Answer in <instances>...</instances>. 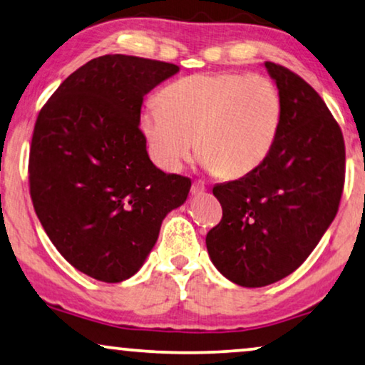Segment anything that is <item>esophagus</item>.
Returning <instances> with one entry per match:
<instances>
[{"instance_id":"obj_1","label":"esophagus","mask_w":365,"mask_h":365,"mask_svg":"<svg viewBox=\"0 0 365 365\" xmlns=\"http://www.w3.org/2000/svg\"><path fill=\"white\" fill-rule=\"evenodd\" d=\"M204 192H206V186H204L201 181L192 182V186H191L192 196H201V194H204Z\"/></svg>"}]
</instances>
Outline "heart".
Instances as JSON below:
<instances>
[{"instance_id": "1", "label": "heart", "mask_w": 365, "mask_h": 365, "mask_svg": "<svg viewBox=\"0 0 365 365\" xmlns=\"http://www.w3.org/2000/svg\"><path fill=\"white\" fill-rule=\"evenodd\" d=\"M282 98L276 84L242 73L192 74L159 94L139 128L153 161L176 173L194 148L204 168L239 179L261 168L282 126Z\"/></svg>"}]
</instances>
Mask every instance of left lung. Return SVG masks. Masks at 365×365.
I'll list each match as a JSON object with an SVG mask.
<instances>
[{"mask_svg":"<svg viewBox=\"0 0 365 365\" xmlns=\"http://www.w3.org/2000/svg\"><path fill=\"white\" fill-rule=\"evenodd\" d=\"M282 98V126L261 168L216 184L222 219L206 236L219 272L242 287L292 274L336 217L346 173L341 128L297 74L264 63Z\"/></svg>","mask_w":365,"mask_h":365,"instance_id":"8db88e82","label":"left lung"}]
</instances>
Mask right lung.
<instances>
[{
    "mask_svg": "<svg viewBox=\"0 0 365 365\" xmlns=\"http://www.w3.org/2000/svg\"><path fill=\"white\" fill-rule=\"evenodd\" d=\"M176 73L171 63L106 54L64 79L39 111L34 211L59 254L98 281L134 276L164 217L187 199L191 179L154 166L139 129L144 96Z\"/></svg>",
    "mask_w": 365,
    "mask_h": 365,
    "instance_id": "1",
    "label": "right lung"
}]
</instances>
